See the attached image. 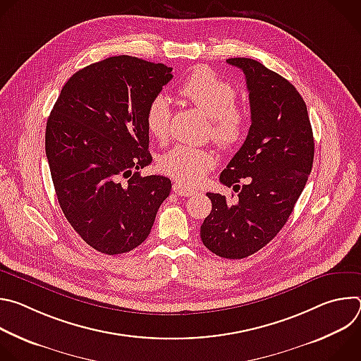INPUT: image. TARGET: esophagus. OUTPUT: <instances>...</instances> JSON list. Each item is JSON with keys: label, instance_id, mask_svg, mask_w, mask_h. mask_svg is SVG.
<instances>
[{"label": "esophagus", "instance_id": "esophagus-1", "mask_svg": "<svg viewBox=\"0 0 361 361\" xmlns=\"http://www.w3.org/2000/svg\"><path fill=\"white\" fill-rule=\"evenodd\" d=\"M173 191H174L177 195H181V197H191V195H194V194H195V191H194V190H191V188H188V187L183 185L181 183H174V185H173Z\"/></svg>", "mask_w": 361, "mask_h": 361}]
</instances>
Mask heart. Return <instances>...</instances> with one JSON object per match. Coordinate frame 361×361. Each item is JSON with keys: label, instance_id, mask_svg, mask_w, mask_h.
<instances>
[{"label": "heart", "instance_id": "obj_1", "mask_svg": "<svg viewBox=\"0 0 361 361\" xmlns=\"http://www.w3.org/2000/svg\"><path fill=\"white\" fill-rule=\"evenodd\" d=\"M178 92L210 117V135L221 148H233L244 140L250 120L245 110L235 104L237 91L233 84L209 68H197L181 82ZM145 126L148 133L160 142L169 140L171 107L164 94L149 101ZM216 161L213 149L178 144L161 157L160 167L163 173L183 185H195L214 169Z\"/></svg>", "mask_w": 361, "mask_h": 361}]
</instances>
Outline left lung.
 <instances>
[{"label":"left lung","instance_id":"left-lung-1","mask_svg":"<svg viewBox=\"0 0 361 361\" xmlns=\"http://www.w3.org/2000/svg\"><path fill=\"white\" fill-rule=\"evenodd\" d=\"M245 75L251 126L241 148L220 174L238 192L235 202L207 192L212 213L200 235L216 255L240 260L269 244L284 227L310 176L314 138L295 87L251 59H228Z\"/></svg>","mask_w":361,"mask_h":361}]
</instances>
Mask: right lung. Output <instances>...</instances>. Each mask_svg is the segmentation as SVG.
<instances>
[{
  "mask_svg": "<svg viewBox=\"0 0 361 361\" xmlns=\"http://www.w3.org/2000/svg\"><path fill=\"white\" fill-rule=\"evenodd\" d=\"M171 71L130 56L94 63L66 82L48 117L45 154L60 207L99 252L138 247L170 195V178L138 170L152 161L147 107Z\"/></svg>",
  "mask_w": 361,
  "mask_h": 361,
  "instance_id": "1",
  "label": "right lung"
}]
</instances>
